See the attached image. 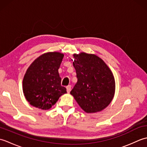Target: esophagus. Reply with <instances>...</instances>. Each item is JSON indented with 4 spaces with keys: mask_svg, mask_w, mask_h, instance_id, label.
Returning a JSON list of instances; mask_svg holds the SVG:
<instances>
[{
    "mask_svg": "<svg viewBox=\"0 0 147 147\" xmlns=\"http://www.w3.org/2000/svg\"><path fill=\"white\" fill-rule=\"evenodd\" d=\"M66 89H67V93H69L71 91V85H68L66 86Z\"/></svg>",
    "mask_w": 147,
    "mask_h": 147,
    "instance_id": "esophagus-1",
    "label": "esophagus"
}]
</instances>
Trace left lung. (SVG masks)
Masks as SVG:
<instances>
[{
  "instance_id": "obj_1",
  "label": "left lung",
  "mask_w": 147,
  "mask_h": 147,
  "mask_svg": "<svg viewBox=\"0 0 147 147\" xmlns=\"http://www.w3.org/2000/svg\"><path fill=\"white\" fill-rule=\"evenodd\" d=\"M73 56L78 82L70 93L87 113L102 111L114 98L115 84L113 74L97 55L82 52Z\"/></svg>"
}]
</instances>
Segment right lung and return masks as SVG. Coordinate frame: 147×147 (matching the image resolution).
<instances>
[{
    "instance_id": "1",
    "label": "right lung",
    "mask_w": 147,
    "mask_h": 147,
    "mask_svg": "<svg viewBox=\"0 0 147 147\" xmlns=\"http://www.w3.org/2000/svg\"><path fill=\"white\" fill-rule=\"evenodd\" d=\"M64 54L60 52L45 53L28 68L23 81V90L30 105L48 110L67 93L66 88L61 85L58 72Z\"/></svg>"
}]
</instances>
